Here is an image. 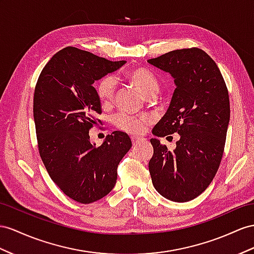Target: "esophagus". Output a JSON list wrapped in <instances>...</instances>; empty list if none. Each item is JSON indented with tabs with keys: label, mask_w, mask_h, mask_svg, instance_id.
I'll list each match as a JSON object with an SVG mask.
<instances>
[{
	"label": "esophagus",
	"mask_w": 254,
	"mask_h": 254,
	"mask_svg": "<svg viewBox=\"0 0 254 254\" xmlns=\"http://www.w3.org/2000/svg\"><path fill=\"white\" fill-rule=\"evenodd\" d=\"M131 139H132V144H133V145H137V144H139V142L142 140V138L136 137V136H132Z\"/></svg>",
	"instance_id": "34e87169"
}]
</instances>
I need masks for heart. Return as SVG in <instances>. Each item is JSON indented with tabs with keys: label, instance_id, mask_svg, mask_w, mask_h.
Returning a JSON list of instances; mask_svg holds the SVG:
<instances>
[{
	"label": "heart",
	"instance_id": "b5f03b06",
	"mask_svg": "<svg viewBox=\"0 0 254 254\" xmlns=\"http://www.w3.org/2000/svg\"><path fill=\"white\" fill-rule=\"evenodd\" d=\"M126 78L131 81L146 97L154 96L159 91V82L154 75L146 68L133 67L126 73ZM96 94L103 104L113 101L116 92V81L113 77L106 76L96 83ZM115 126L128 134L138 135L145 131L148 123L146 117H135L127 114H119L114 118Z\"/></svg>",
	"mask_w": 254,
	"mask_h": 254
}]
</instances>
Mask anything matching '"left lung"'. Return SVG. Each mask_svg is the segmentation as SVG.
Masks as SVG:
<instances>
[{
	"mask_svg": "<svg viewBox=\"0 0 254 254\" xmlns=\"http://www.w3.org/2000/svg\"><path fill=\"white\" fill-rule=\"evenodd\" d=\"M174 78L171 104L152 129L153 155L149 161L152 184L173 201L197 197L216 176L230 123V99L219 67L205 51L188 48L148 60ZM177 132L170 152L159 137Z\"/></svg>",
	"mask_w": 254,
	"mask_h": 254,
	"instance_id": "obj_1",
	"label": "left lung"
}]
</instances>
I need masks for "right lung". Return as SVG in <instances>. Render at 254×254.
Segmentation results:
<instances>
[{"instance_id": "add662e5", "label": "right lung", "mask_w": 254, "mask_h": 254, "mask_svg": "<svg viewBox=\"0 0 254 254\" xmlns=\"http://www.w3.org/2000/svg\"><path fill=\"white\" fill-rule=\"evenodd\" d=\"M126 63L66 47L38 77L33 116L40 155L54 183L78 203H93L114 189L117 167L132 147L125 132L107 135L99 147L89 136L102 113L94 81Z\"/></svg>"}]
</instances>
